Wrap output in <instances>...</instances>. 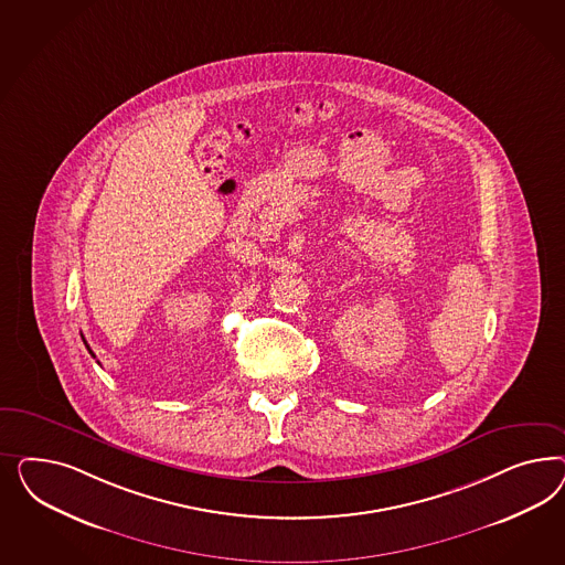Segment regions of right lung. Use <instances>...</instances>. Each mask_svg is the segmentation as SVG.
<instances>
[{"instance_id": "add662e5", "label": "right lung", "mask_w": 565, "mask_h": 565, "mask_svg": "<svg viewBox=\"0 0 565 565\" xmlns=\"http://www.w3.org/2000/svg\"><path fill=\"white\" fill-rule=\"evenodd\" d=\"M83 342H85V338H83ZM86 350H88V352H90V356H93V359H95V354H93V350H90V348H88V345H86Z\"/></svg>"}]
</instances>
